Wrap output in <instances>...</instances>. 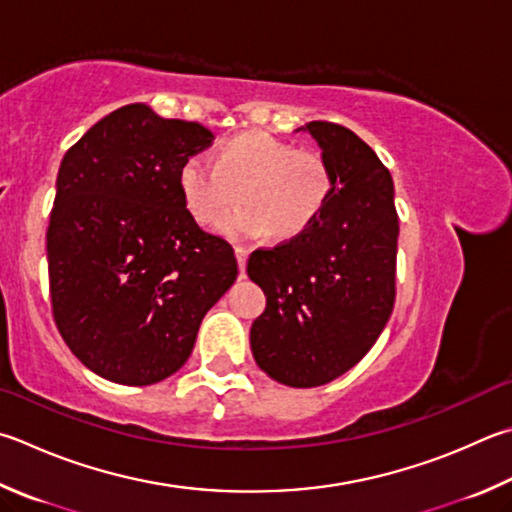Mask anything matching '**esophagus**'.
<instances>
[{"mask_svg":"<svg viewBox=\"0 0 512 512\" xmlns=\"http://www.w3.org/2000/svg\"><path fill=\"white\" fill-rule=\"evenodd\" d=\"M235 255H237V264H239V277H246V259H248V248H244V246H237V248H235Z\"/></svg>","mask_w":512,"mask_h":512,"instance_id":"esophagus-1","label":"esophagus"}]
</instances>
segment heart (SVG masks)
I'll list each match as a JSON object with an SVG mask.
<instances>
[{
	"mask_svg": "<svg viewBox=\"0 0 512 512\" xmlns=\"http://www.w3.org/2000/svg\"><path fill=\"white\" fill-rule=\"evenodd\" d=\"M179 190L190 217L212 228L234 202L242 208L217 232L235 241L293 239L309 228L331 194V170L320 152L297 150L271 134L246 132L221 143L212 163L194 154L181 165Z\"/></svg>",
	"mask_w": 512,
	"mask_h": 512,
	"instance_id": "heart-1",
	"label": "heart"
}]
</instances>
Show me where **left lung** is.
I'll list each match as a JSON object with an SVG mask.
<instances>
[{
	"label": "left lung",
	"mask_w": 512,
	"mask_h": 512,
	"mask_svg": "<svg viewBox=\"0 0 512 512\" xmlns=\"http://www.w3.org/2000/svg\"><path fill=\"white\" fill-rule=\"evenodd\" d=\"M331 194L300 235L248 257L266 311L250 327L259 369L288 387L331 383L374 347L394 309V181L351 129L313 120Z\"/></svg>",
	"instance_id": "left-lung-1"
}]
</instances>
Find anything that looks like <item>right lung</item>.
<instances>
[{
  "label": "right lung",
  "mask_w": 512,
  "mask_h": 512,
  "mask_svg": "<svg viewBox=\"0 0 512 512\" xmlns=\"http://www.w3.org/2000/svg\"><path fill=\"white\" fill-rule=\"evenodd\" d=\"M212 141L203 125L134 102L60 163L46 230L53 318L73 356L111 383L179 371L237 280L232 246L197 226L179 190L181 165Z\"/></svg>",
  "instance_id": "right-lung-1"
}]
</instances>
